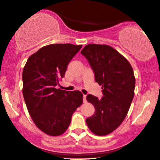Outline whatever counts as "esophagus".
Masks as SVG:
<instances>
[{"instance_id":"1","label":"esophagus","mask_w":160,"mask_h":160,"mask_svg":"<svg viewBox=\"0 0 160 160\" xmlns=\"http://www.w3.org/2000/svg\"><path fill=\"white\" fill-rule=\"evenodd\" d=\"M83 102H86V95H83Z\"/></svg>"}]
</instances>
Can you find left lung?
<instances>
[{"mask_svg":"<svg viewBox=\"0 0 160 160\" xmlns=\"http://www.w3.org/2000/svg\"><path fill=\"white\" fill-rule=\"evenodd\" d=\"M81 54L88 60L103 93L100 100L92 94L86 97L95 113L86 122L92 133L105 136L116 130L128 114L134 96V70L128 60L110 46L88 44Z\"/></svg>","mask_w":160,"mask_h":160,"instance_id":"8db88e82","label":"left lung"}]
</instances>
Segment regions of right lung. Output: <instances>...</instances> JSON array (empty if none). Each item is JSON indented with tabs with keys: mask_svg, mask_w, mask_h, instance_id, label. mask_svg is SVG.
<instances>
[{
	"mask_svg": "<svg viewBox=\"0 0 160 160\" xmlns=\"http://www.w3.org/2000/svg\"><path fill=\"white\" fill-rule=\"evenodd\" d=\"M81 48L70 43L45 46L28 58L23 68V95L28 112L36 126L49 136L63 134L82 103L80 91L55 88Z\"/></svg>",
	"mask_w": 160,
	"mask_h": 160,
	"instance_id": "obj_1",
	"label": "right lung"
}]
</instances>
